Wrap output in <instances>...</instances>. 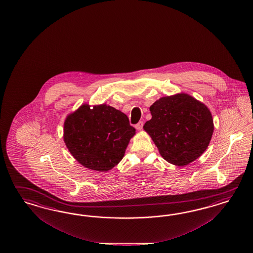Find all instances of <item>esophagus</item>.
<instances>
[{
  "mask_svg": "<svg viewBox=\"0 0 253 253\" xmlns=\"http://www.w3.org/2000/svg\"><path fill=\"white\" fill-rule=\"evenodd\" d=\"M143 126H144V123H143V122H139V123L135 125V128H136V130H141L143 129Z\"/></svg>",
  "mask_w": 253,
  "mask_h": 253,
  "instance_id": "34e87169",
  "label": "esophagus"
}]
</instances>
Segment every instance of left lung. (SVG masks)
Here are the masks:
<instances>
[{
  "label": "left lung",
  "instance_id": "obj_1",
  "mask_svg": "<svg viewBox=\"0 0 253 253\" xmlns=\"http://www.w3.org/2000/svg\"><path fill=\"white\" fill-rule=\"evenodd\" d=\"M152 119L144 129L165 161L184 166L207 149L213 120L204 104L185 93L162 97L150 107Z\"/></svg>",
  "mask_w": 253,
  "mask_h": 253
}]
</instances>
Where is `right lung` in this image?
Returning a JSON list of instances; mask_svg holds the SVG:
<instances>
[{
	"label": "right lung",
	"instance_id": "obj_1",
	"mask_svg": "<svg viewBox=\"0 0 253 253\" xmlns=\"http://www.w3.org/2000/svg\"><path fill=\"white\" fill-rule=\"evenodd\" d=\"M134 134L128 117L107 105H84L64 123L69 152L86 168L98 171L109 170L123 160Z\"/></svg>",
	"mask_w": 253,
	"mask_h": 253
}]
</instances>
